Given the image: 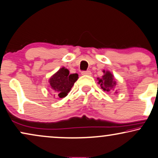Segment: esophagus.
I'll use <instances>...</instances> for the list:
<instances>
[{"label":"esophagus","mask_w":158,"mask_h":158,"mask_svg":"<svg viewBox=\"0 0 158 158\" xmlns=\"http://www.w3.org/2000/svg\"><path fill=\"white\" fill-rule=\"evenodd\" d=\"M81 74L82 75H90L91 72L89 71H81Z\"/></svg>","instance_id":"1"}]
</instances>
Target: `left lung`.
Wrapping results in <instances>:
<instances>
[{"label": "left lung", "instance_id": "left-lung-1", "mask_svg": "<svg viewBox=\"0 0 158 158\" xmlns=\"http://www.w3.org/2000/svg\"><path fill=\"white\" fill-rule=\"evenodd\" d=\"M103 72L105 73V71H103ZM98 84L101 85V88L103 90L109 92L117 85V82H116L114 76L109 71H106L105 74L102 77V79H98Z\"/></svg>", "mask_w": 158, "mask_h": 158}]
</instances>
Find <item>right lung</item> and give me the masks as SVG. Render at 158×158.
<instances>
[{"instance_id":"1","label":"right lung","mask_w":158,"mask_h":158,"mask_svg":"<svg viewBox=\"0 0 158 158\" xmlns=\"http://www.w3.org/2000/svg\"><path fill=\"white\" fill-rule=\"evenodd\" d=\"M77 79V73L69 74V70L62 68L49 79L54 95H57L60 98L66 96Z\"/></svg>"}]
</instances>
